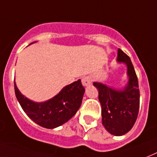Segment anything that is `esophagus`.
I'll return each mask as SVG.
<instances>
[{"label":"esophagus","instance_id":"1","mask_svg":"<svg viewBox=\"0 0 157 157\" xmlns=\"http://www.w3.org/2000/svg\"><path fill=\"white\" fill-rule=\"evenodd\" d=\"M91 78H90V76H84L81 80V82H82L83 85L84 86H88V85H90L91 84Z\"/></svg>","mask_w":157,"mask_h":157}]
</instances>
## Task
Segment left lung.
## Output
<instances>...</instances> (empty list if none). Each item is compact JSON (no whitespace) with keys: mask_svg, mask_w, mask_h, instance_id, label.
Returning <instances> with one entry per match:
<instances>
[{"mask_svg":"<svg viewBox=\"0 0 157 157\" xmlns=\"http://www.w3.org/2000/svg\"><path fill=\"white\" fill-rule=\"evenodd\" d=\"M118 62L126 63L129 81L122 90H114L101 83L94 82L98 90L101 105L102 124L114 136H123L133 127L140 109L138 78L130 57L121 49L118 50Z\"/></svg>","mask_w":157,"mask_h":157,"instance_id":"8db88e82","label":"left lung"}]
</instances>
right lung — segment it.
I'll return each mask as SVG.
<instances>
[{
	"mask_svg": "<svg viewBox=\"0 0 157 157\" xmlns=\"http://www.w3.org/2000/svg\"><path fill=\"white\" fill-rule=\"evenodd\" d=\"M16 98L25 114L45 128L59 127L72 118L82 102L85 89L81 80L67 85L56 96L44 102H34L20 93L14 82Z\"/></svg>",
	"mask_w": 157,
	"mask_h": 157,
	"instance_id": "obj_1",
	"label": "right lung"
}]
</instances>
